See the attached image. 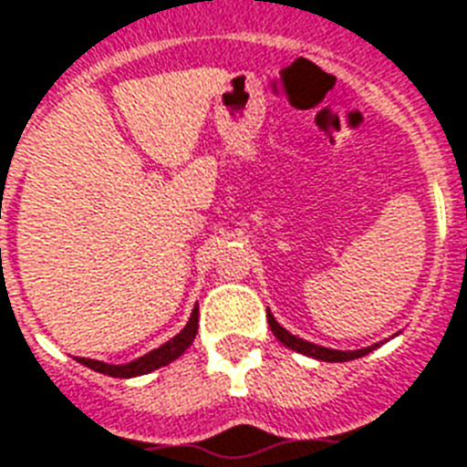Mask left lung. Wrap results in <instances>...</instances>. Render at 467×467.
I'll return each instance as SVG.
<instances>
[{"label":"left lung","instance_id":"left-lung-1","mask_svg":"<svg viewBox=\"0 0 467 467\" xmlns=\"http://www.w3.org/2000/svg\"><path fill=\"white\" fill-rule=\"evenodd\" d=\"M266 320H269V328H272V333L276 336V340H281V343L286 345V348H291V350H296L301 352V355H308V358H316V360L323 362L355 360V358H362V355H368V352H372L377 348V345H372V348H362V350H330V348H320V345L308 343L304 337L291 336L289 330L281 328L272 313H266Z\"/></svg>","mask_w":467,"mask_h":467}]
</instances>
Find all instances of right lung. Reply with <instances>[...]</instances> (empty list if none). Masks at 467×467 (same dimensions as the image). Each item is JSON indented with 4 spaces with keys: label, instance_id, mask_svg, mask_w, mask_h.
Wrapping results in <instances>:
<instances>
[{
    "label": "right lung",
    "instance_id": "add662e5",
    "mask_svg": "<svg viewBox=\"0 0 467 467\" xmlns=\"http://www.w3.org/2000/svg\"><path fill=\"white\" fill-rule=\"evenodd\" d=\"M195 333H198V306H195L193 313H191V320L186 323V328L181 330L176 337H171L169 343H163L161 348H156V350H151L149 355H144V358H139V360L127 362V365H107V362L78 358V362L85 365V368L95 369L99 375L122 377V379H127V377L149 375V372H154V369L163 368V365H169V362H173L176 358H181V355L191 348V343H193Z\"/></svg>",
    "mask_w": 467,
    "mask_h": 467
}]
</instances>
